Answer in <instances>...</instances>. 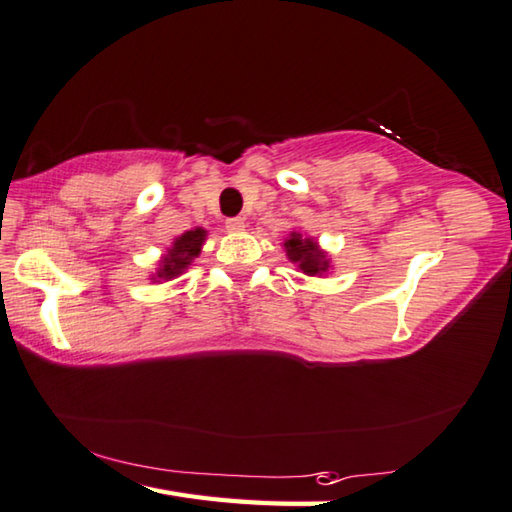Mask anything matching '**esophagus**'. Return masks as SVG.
<instances>
[{
	"label": "esophagus",
	"mask_w": 512,
	"mask_h": 512,
	"mask_svg": "<svg viewBox=\"0 0 512 512\" xmlns=\"http://www.w3.org/2000/svg\"><path fill=\"white\" fill-rule=\"evenodd\" d=\"M244 228H246V221L241 219V217H232V219L226 221V230L228 232H241Z\"/></svg>",
	"instance_id": "esophagus-1"
}]
</instances>
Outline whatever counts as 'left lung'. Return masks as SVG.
Returning a JSON list of instances; mask_svg holds the SVG:
<instances>
[{
    "mask_svg": "<svg viewBox=\"0 0 512 512\" xmlns=\"http://www.w3.org/2000/svg\"><path fill=\"white\" fill-rule=\"evenodd\" d=\"M284 253L288 262L297 266V271L309 277H322L333 268L329 253L318 244V239L302 235L300 230H293L284 239Z\"/></svg>",
    "mask_w": 512,
    "mask_h": 512,
    "instance_id": "obj_1",
    "label": "left lung"
}]
</instances>
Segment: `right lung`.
I'll return each instance as SVG.
<instances>
[{"mask_svg":"<svg viewBox=\"0 0 512 512\" xmlns=\"http://www.w3.org/2000/svg\"><path fill=\"white\" fill-rule=\"evenodd\" d=\"M206 237H208V230L199 226L192 230H185L179 237H174L172 246L161 255L156 273L150 277V280L161 284V282L176 280V277L183 275L192 266L194 259L199 257L203 244H206Z\"/></svg>","mask_w":512,"mask_h":512,"instance_id":"1","label":"right lung"}]
</instances>
